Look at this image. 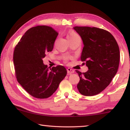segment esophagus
<instances>
[{"mask_svg": "<svg viewBox=\"0 0 130 130\" xmlns=\"http://www.w3.org/2000/svg\"><path fill=\"white\" fill-rule=\"evenodd\" d=\"M67 72H68V74H72V73H74V70H73V69H70V68H68L67 69Z\"/></svg>", "mask_w": 130, "mask_h": 130, "instance_id": "obj_1", "label": "esophagus"}]
</instances>
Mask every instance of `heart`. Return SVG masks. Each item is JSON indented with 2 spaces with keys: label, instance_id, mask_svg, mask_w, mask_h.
Listing matches in <instances>:
<instances>
[{
  "label": "heart",
  "instance_id": "1",
  "mask_svg": "<svg viewBox=\"0 0 130 130\" xmlns=\"http://www.w3.org/2000/svg\"><path fill=\"white\" fill-rule=\"evenodd\" d=\"M77 37H79L78 35L77 34L76 32L74 31H73V30L70 31L68 32V34L67 35V38L68 40H69V41L72 40V39H74ZM69 58H70L69 57H65L64 58V61H65V62H67V61L69 60Z\"/></svg>",
  "mask_w": 130,
  "mask_h": 130
}]
</instances>
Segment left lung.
<instances>
[{
	"label": "left lung",
	"mask_w": 130,
	"mask_h": 130,
	"mask_svg": "<svg viewBox=\"0 0 130 130\" xmlns=\"http://www.w3.org/2000/svg\"><path fill=\"white\" fill-rule=\"evenodd\" d=\"M73 28L84 43L81 60L88 68L85 73L76 70L80 77L77 87L83 95H96L108 86L117 73L119 47L113 36L107 30L87 26Z\"/></svg>",
	"instance_id": "8db88e82"
}]
</instances>
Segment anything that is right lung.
I'll use <instances>...</instances> for the list:
<instances>
[{"instance_id": "right-lung-1", "label": "right lung", "mask_w": 130, "mask_h": 130, "mask_svg": "<svg viewBox=\"0 0 130 130\" xmlns=\"http://www.w3.org/2000/svg\"><path fill=\"white\" fill-rule=\"evenodd\" d=\"M58 34L50 26H37L28 29L15 47L13 60L18 82L36 98L51 96L67 75L63 66L49 69L43 63L46 53L53 49Z\"/></svg>"}]
</instances>
